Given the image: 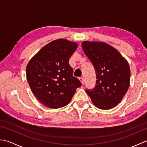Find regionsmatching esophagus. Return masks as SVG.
<instances>
[{
	"label": "esophagus",
	"mask_w": 147,
	"mask_h": 147,
	"mask_svg": "<svg viewBox=\"0 0 147 147\" xmlns=\"http://www.w3.org/2000/svg\"><path fill=\"white\" fill-rule=\"evenodd\" d=\"M79 80H80V82H82V83L83 85V84H84V78H83V77H80V78H79Z\"/></svg>",
	"instance_id": "esophagus-1"
}]
</instances>
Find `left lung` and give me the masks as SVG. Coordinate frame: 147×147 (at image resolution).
<instances>
[{"label":"left lung","instance_id":"obj_1","mask_svg":"<svg viewBox=\"0 0 147 147\" xmlns=\"http://www.w3.org/2000/svg\"><path fill=\"white\" fill-rule=\"evenodd\" d=\"M85 55L94 67L96 81L92 90H86L96 107L108 110L119 104L129 86L128 62L113 47L102 42H82Z\"/></svg>","mask_w":147,"mask_h":147}]
</instances>
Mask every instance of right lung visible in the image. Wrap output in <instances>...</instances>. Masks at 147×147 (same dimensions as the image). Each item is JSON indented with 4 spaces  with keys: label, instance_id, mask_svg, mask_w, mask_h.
Segmentation results:
<instances>
[{
    "label": "right lung",
    "instance_id": "add662e5",
    "mask_svg": "<svg viewBox=\"0 0 147 147\" xmlns=\"http://www.w3.org/2000/svg\"><path fill=\"white\" fill-rule=\"evenodd\" d=\"M78 43L58 39L43 47L30 61L26 78L33 93L46 107L59 109L70 102L82 83L69 64Z\"/></svg>",
    "mask_w": 147,
    "mask_h": 147
}]
</instances>
